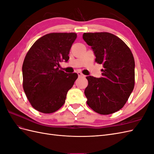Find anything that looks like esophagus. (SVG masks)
<instances>
[{"label": "esophagus", "mask_w": 154, "mask_h": 154, "mask_svg": "<svg viewBox=\"0 0 154 154\" xmlns=\"http://www.w3.org/2000/svg\"><path fill=\"white\" fill-rule=\"evenodd\" d=\"M78 76H85L82 72H78Z\"/></svg>", "instance_id": "1"}]
</instances>
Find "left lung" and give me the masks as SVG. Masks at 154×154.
Returning <instances> with one entry per match:
<instances>
[{"label":"left lung","mask_w":154,"mask_h":154,"mask_svg":"<svg viewBox=\"0 0 154 154\" xmlns=\"http://www.w3.org/2000/svg\"><path fill=\"white\" fill-rule=\"evenodd\" d=\"M83 38L91 47L95 61L104 68L101 78L86 77L87 103L98 114L114 113L123 108L134 89L133 54L122 40L109 32H85Z\"/></svg>","instance_id":"1"}]
</instances>
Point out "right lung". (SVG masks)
<instances>
[{"instance_id":"obj_1","label":"right lung","mask_w":154,"mask_h":154,"mask_svg":"<svg viewBox=\"0 0 154 154\" xmlns=\"http://www.w3.org/2000/svg\"><path fill=\"white\" fill-rule=\"evenodd\" d=\"M74 32H53L42 36L31 46L22 66L23 88L35 109L50 114L61 108L76 73L60 70L59 62H68L76 38Z\"/></svg>"}]
</instances>
